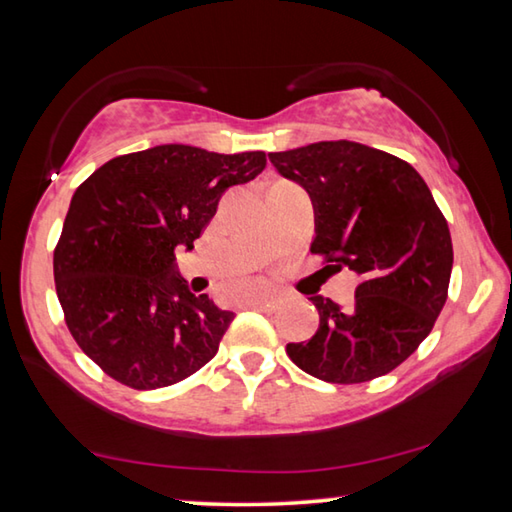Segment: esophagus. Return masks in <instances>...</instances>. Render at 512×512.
<instances>
[{"label": "esophagus", "mask_w": 512, "mask_h": 512, "mask_svg": "<svg viewBox=\"0 0 512 512\" xmlns=\"http://www.w3.org/2000/svg\"><path fill=\"white\" fill-rule=\"evenodd\" d=\"M253 307L257 311H262V314H273V311L280 307V300L273 298V296H259L253 300Z\"/></svg>", "instance_id": "obj_1"}]
</instances>
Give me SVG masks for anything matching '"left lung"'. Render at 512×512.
I'll use <instances>...</instances> for the list:
<instances>
[{"instance_id":"left-lung-1","label":"left lung","mask_w":512,"mask_h":512,"mask_svg":"<svg viewBox=\"0 0 512 512\" xmlns=\"http://www.w3.org/2000/svg\"><path fill=\"white\" fill-rule=\"evenodd\" d=\"M268 160L307 189L316 216L311 253L361 277L350 307L311 298L320 323L309 341L287 345L291 361L329 384L395 370L433 329L454 264L447 221L427 183L409 162L348 140Z\"/></svg>"}]
</instances>
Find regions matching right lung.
Returning a JSON list of instances; mask_svg holds the SVG:
<instances>
[{
    "label": "right lung",
    "mask_w": 512,
    "mask_h": 512,
    "mask_svg": "<svg viewBox=\"0 0 512 512\" xmlns=\"http://www.w3.org/2000/svg\"><path fill=\"white\" fill-rule=\"evenodd\" d=\"M266 153L162 144L119 155L79 185L54 250L69 334L119 384L153 391L210 361L235 314L173 271L223 192L264 171Z\"/></svg>",
    "instance_id": "1"
}]
</instances>
